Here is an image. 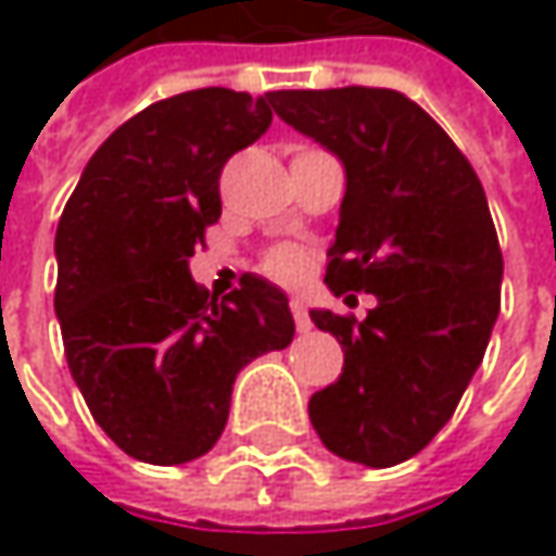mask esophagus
<instances>
[{
    "label": "esophagus",
    "mask_w": 556,
    "mask_h": 556,
    "mask_svg": "<svg viewBox=\"0 0 556 556\" xmlns=\"http://www.w3.org/2000/svg\"><path fill=\"white\" fill-rule=\"evenodd\" d=\"M289 308H292L295 328H299L302 334H308V331H312V318H308V308H305V302H302L299 295H292V299H289Z\"/></svg>",
    "instance_id": "1"
}]
</instances>
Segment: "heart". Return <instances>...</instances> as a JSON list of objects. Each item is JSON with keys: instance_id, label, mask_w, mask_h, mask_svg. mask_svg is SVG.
Here are the masks:
<instances>
[{"instance_id": "obj_1", "label": "heart", "mask_w": 556, "mask_h": 556, "mask_svg": "<svg viewBox=\"0 0 556 556\" xmlns=\"http://www.w3.org/2000/svg\"><path fill=\"white\" fill-rule=\"evenodd\" d=\"M264 270L274 279H279V282H295V279L302 277V270H305V257H302L299 248L282 244V248H274V251L267 254Z\"/></svg>"}]
</instances>
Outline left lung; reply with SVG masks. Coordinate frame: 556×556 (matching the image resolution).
I'll list each match as a JSON object with an SVG mask.
<instances>
[{"instance_id": "8db88e82", "label": "left lung", "mask_w": 556, "mask_h": 556, "mask_svg": "<svg viewBox=\"0 0 556 556\" xmlns=\"http://www.w3.org/2000/svg\"><path fill=\"white\" fill-rule=\"evenodd\" d=\"M270 102L344 164L328 289L377 295L364 321L308 312L344 348L341 377L308 399L312 428L344 460L402 464L451 421L500 318L486 192L447 131L395 89H282Z\"/></svg>"}]
</instances>
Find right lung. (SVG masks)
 I'll list each match as a JSON object with an SVG mask.
<instances>
[{
	"mask_svg": "<svg viewBox=\"0 0 556 556\" xmlns=\"http://www.w3.org/2000/svg\"><path fill=\"white\" fill-rule=\"evenodd\" d=\"M270 96L208 86L148 105L89 157L60 215L63 354L96 425L135 460L208 454L235 377L295 334L274 282L248 274L218 302L189 277L222 215V167L270 128Z\"/></svg>",
	"mask_w": 556,
	"mask_h": 556,
	"instance_id": "right-lung-1",
	"label": "right lung"
}]
</instances>
